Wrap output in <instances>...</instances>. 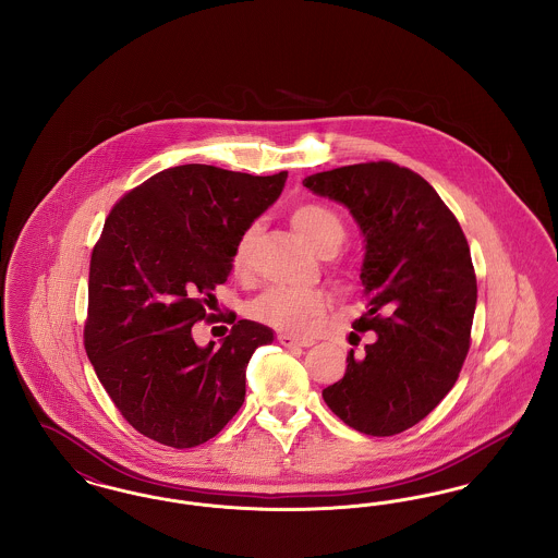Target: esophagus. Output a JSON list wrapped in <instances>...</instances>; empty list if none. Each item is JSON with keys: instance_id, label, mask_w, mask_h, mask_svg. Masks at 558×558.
Returning <instances> with one entry per match:
<instances>
[{"instance_id": "1", "label": "esophagus", "mask_w": 558, "mask_h": 558, "mask_svg": "<svg viewBox=\"0 0 558 558\" xmlns=\"http://www.w3.org/2000/svg\"><path fill=\"white\" fill-rule=\"evenodd\" d=\"M278 341H280V345L289 347V349H292V347L312 345V341H307V339H296V337H291V335H280Z\"/></svg>"}]
</instances>
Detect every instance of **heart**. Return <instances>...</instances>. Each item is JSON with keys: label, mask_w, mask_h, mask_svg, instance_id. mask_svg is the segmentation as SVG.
Returning <instances> with one entry per match:
<instances>
[{"label": "heart", "mask_w": 558, "mask_h": 558, "mask_svg": "<svg viewBox=\"0 0 558 558\" xmlns=\"http://www.w3.org/2000/svg\"><path fill=\"white\" fill-rule=\"evenodd\" d=\"M291 223L294 232L319 257L335 255L345 240V223L326 205H318V203L299 205L291 213ZM257 234H259V223H248L240 232L234 244V253H232L234 271L244 274L251 266V253H253ZM324 312H326L324 294L289 291V289H269L248 305V314L253 318L262 319L269 326L292 335L310 332L324 316Z\"/></svg>", "instance_id": "heart-1"}]
</instances>
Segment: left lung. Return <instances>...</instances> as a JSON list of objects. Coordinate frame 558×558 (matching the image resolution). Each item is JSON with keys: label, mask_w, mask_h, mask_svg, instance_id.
Wrapping results in <instances>:
<instances>
[{"label": "left lung", "mask_w": 558, "mask_h": 558, "mask_svg": "<svg viewBox=\"0 0 558 558\" xmlns=\"http://www.w3.org/2000/svg\"><path fill=\"white\" fill-rule=\"evenodd\" d=\"M303 186L360 226L368 312L353 328L376 335L364 357L347 353L345 376L322 398L360 433L398 435L450 393L466 360L477 305L469 242L435 187L396 162L347 165Z\"/></svg>", "instance_id": "8db88e82"}]
</instances>
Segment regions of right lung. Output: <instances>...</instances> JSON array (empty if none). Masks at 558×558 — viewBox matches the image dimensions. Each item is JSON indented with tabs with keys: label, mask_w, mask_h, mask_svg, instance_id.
Returning <instances> with one entry per match:
<instances>
[{
	"label": "right lung",
	"mask_w": 558,
	"mask_h": 558,
	"mask_svg": "<svg viewBox=\"0 0 558 558\" xmlns=\"http://www.w3.org/2000/svg\"><path fill=\"white\" fill-rule=\"evenodd\" d=\"M289 173L248 175L213 165L165 169L107 217L89 264L85 351L130 425L169 448H194L232 421L246 366L274 330L239 319L221 345L198 347L240 232L271 207Z\"/></svg>",
	"instance_id": "right-lung-1"
}]
</instances>
